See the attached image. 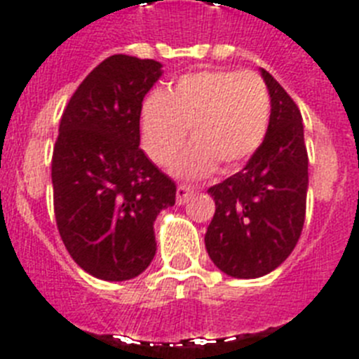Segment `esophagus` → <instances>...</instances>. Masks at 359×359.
Listing matches in <instances>:
<instances>
[{"label": "esophagus", "mask_w": 359, "mask_h": 359, "mask_svg": "<svg viewBox=\"0 0 359 359\" xmlns=\"http://www.w3.org/2000/svg\"><path fill=\"white\" fill-rule=\"evenodd\" d=\"M194 191H195V189L191 188V186L180 184L179 188H177V203L184 204L186 201H188V198L191 197V195H194Z\"/></svg>", "instance_id": "34e87169"}]
</instances>
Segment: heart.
Wrapping results in <instances>:
<instances>
[{"label":"heart","mask_w":359,"mask_h":359,"mask_svg":"<svg viewBox=\"0 0 359 359\" xmlns=\"http://www.w3.org/2000/svg\"><path fill=\"white\" fill-rule=\"evenodd\" d=\"M272 120V98L255 72L198 71L147 96L140 111V138L155 164L173 162V173L203 179L217 170L233 171L257 151Z\"/></svg>","instance_id":"1"}]
</instances>
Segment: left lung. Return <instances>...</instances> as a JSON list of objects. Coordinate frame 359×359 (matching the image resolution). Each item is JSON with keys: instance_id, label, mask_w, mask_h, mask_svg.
Returning <instances> with one entry per match:
<instances>
[{"instance_id": "8db88e82", "label": "left lung", "mask_w": 359, "mask_h": 359, "mask_svg": "<svg viewBox=\"0 0 359 359\" xmlns=\"http://www.w3.org/2000/svg\"><path fill=\"white\" fill-rule=\"evenodd\" d=\"M272 98L266 138L239 173L208 189L215 215L206 250L221 272L255 279L276 270L299 241L306 210L309 155L296 102L259 69Z\"/></svg>"}]
</instances>
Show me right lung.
Instances as JSON below:
<instances>
[{
    "mask_svg": "<svg viewBox=\"0 0 359 359\" xmlns=\"http://www.w3.org/2000/svg\"><path fill=\"white\" fill-rule=\"evenodd\" d=\"M162 63L113 54L86 76L60 120L54 215L78 266L104 281L140 276L156 252L153 222L177 186L140 149L144 96Z\"/></svg>",
    "mask_w": 359,
    "mask_h": 359,
    "instance_id": "right-lung-1",
    "label": "right lung"
}]
</instances>
